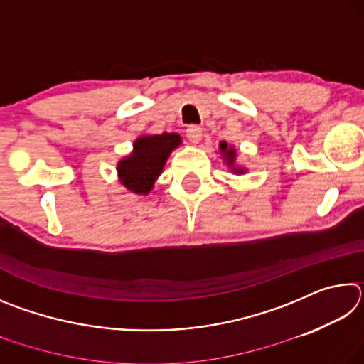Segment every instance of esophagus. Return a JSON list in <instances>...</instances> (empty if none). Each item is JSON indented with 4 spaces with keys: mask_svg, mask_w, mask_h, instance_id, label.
Segmentation results:
<instances>
[{
    "mask_svg": "<svg viewBox=\"0 0 364 364\" xmlns=\"http://www.w3.org/2000/svg\"><path fill=\"white\" fill-rule=\"evenodd\" d=\"M186 136H188L191 143H199V141L202 139V130L199 127L191 125V127H188V130H186Z\"/></svg>",
    "mask_w": 364,
    "mask_h": 364,
    "instance_id": "34e87169",
    "label": "esophagus"
}]
</instances>
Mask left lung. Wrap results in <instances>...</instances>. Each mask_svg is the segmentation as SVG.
<instances>
[{"mask_svg":"<svg viewBox=\"0 0 364 364\" xmlns=\"http://www.w3.org/2000/svg\"><path fill=\"white\" fill-rule=\"evenodd\" d=\"M220 154L223 156V160L228 164V167L231 168V171H234V173L241 175L245 171V168L242 167H236V149H234L232 146H228L226 141H221L220 143Z\"/></svg>","mask_w":364,"mask_h":364,"instance_id":"8db88e82","label":"left lung"}]
</instances>
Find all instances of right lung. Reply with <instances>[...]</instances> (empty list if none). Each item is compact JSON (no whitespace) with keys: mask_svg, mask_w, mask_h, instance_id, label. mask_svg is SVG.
<instances>
[{"mask_svg":"<svg viewBox=\"0 0 364 364\" xmlns=\"http://www.w3.org/2000/svg\"><path fill=\"white\" fill-rule=\"evenodd\" d=\"M181 144L178 133L144 134L133 143V152L117 164L120 183L134 194H149L170 154Z\"/></svg>","mask_w":364,"mask_h":364,"instance_id":"right-lung-1","label":"right lung"}]
</instances>
